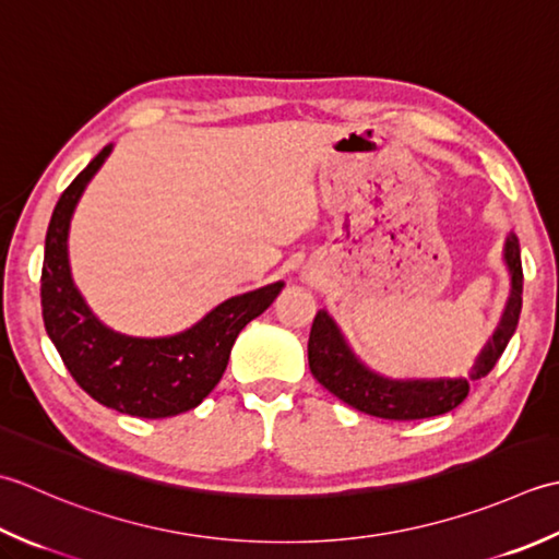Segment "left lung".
<instances>
[{"label":"left lung","instance_id":"8db88e82","mask_svg":"<svg viewBox=\"0 0 559 559\" xmlns=\"http://www.w3.org/2000/svg\"><path fill=\"white\" fill-rule=\"evenodd\" d=\"M504 263L511 275V294L502 321L480 357L475 359L471 379H385L355 357L343 333L328 311H318L309 335V367L316 381L359 413L383 419H425L459 407L471 391V381L483 379L504 355L521 316V248L514 234L507 236Z\"/></svg>","mask_w":559,"mask_h":559}]
</instances>
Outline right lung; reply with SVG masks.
<instances>
[{
	"instance_id": "obj_1",
	"label": "right lung",
	"mask_w": 559,
	"mask_h": 559,
	"mask_svg": "<svg viewBox=\"0 0 559 559\" xmlns=\"http://www.w3.org/2000/svg\"><path fill=\"white\" fill-rule=\"evenodd\" d=\"M110 150L112 144L91 158L55 204L40 275L43 321L67 371L94 401L132 417H174L212 393L238 333L275 301L284 282L231 296L170 337H132L100 323L72 282L67 236L79 198Z\"/></svg>"
}]
</instances>
